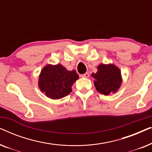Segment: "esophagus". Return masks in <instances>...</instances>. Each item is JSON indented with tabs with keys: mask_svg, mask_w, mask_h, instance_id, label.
I'll use <instances>...</instances> for the list:
<instances>
[{
	"mask_svg": "<svg viewBox=\"0 0 152 152\" xmlns=\"http://www.w3.org/2000/svg\"><path fill=\"white\" fill-rule=\"evenodd\" d=\"M82 77H84V78H88L89 77V73H88V72H86V73L82 75Z\"/></svg>",
	"mask_w": 152,
	"mask_h": 152,
	"instance_id": "34e87169",
	"label": "esophagus"
}]
</instances>
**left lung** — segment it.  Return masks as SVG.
I'll use <instances>...</instances> for the list:
<instances>
[{
	"label": "left lung",
	"mask_w": 152,
	"mask_h": 152,
	"mask_svg": "<svg viewBox=\"0 0 152 152\" xmlns=\"http://www.w3.org/2000/svg\"><path fill=\"white\" fill-rule=\"evenodd\" d=\"M92 77L95 79L94 84L97 91L105 95L115 93L121 84L119 68L112 64H100L97 67V72L93 73Z\"/></svg>",
	"instance_id": "1"
}]
</instances>
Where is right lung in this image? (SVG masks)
I'll return each mask as SVG.
<instances>
[{
	"label": "right lung",
	"instance_id": "right-lung-1",
	"mask_svg": "<svg viewBox=\"0 0 152 152\" xmlns=\"http://www.w3.org/2000/svg\"><path fill=\"white\" fill-rule=\"evenodd\" d=\"M78 78L75 70L68 71L61 64L47 65L41 72L39 86L47 97L57 99L70 94L71 86Z\"/></svg>",
	"mask_w": 152,
	"mask_h": 152
}]
</instances>
